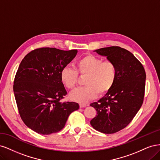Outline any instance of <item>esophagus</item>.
<instances>
[{
    "mask_svg": "<svg viewBox=\"0 0 160 160\" xmlns=\"http://www.w3.org/2000/svg\"><path fill=\"white\" fill-rule=\"evenodd\" d=\"M79 106H80L81 108H85L86 106H87V105L85 104V103H80Z\"/></svg>",
    "mask_w": 160,
    "mask_h": 160,
    "instance_id": "1",
    "label": "esophagus"
}]
</instances>
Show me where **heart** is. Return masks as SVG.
Masks as SVG:
<instances>
[{
    "mask_svg": "<svg viewBox=\"0 0 160 160\" xmlns=\"http://www.w3.org/2000/svg\"><path fill=\"white\" fill-rule=\"evenodd\" d=\"M85 76L83 88L71 92L70 98L80 103H85L95 99L98 93L104 95L115 85L118 69L114 62L101 58L88 55L81 58L75 64V69L65 67L61 71V80L66 88L74 89L79 81V75Z\"/></svg>",
    "mask_w": 160,
    "mask_h": 160,
    "instance_id": "b5f03b06",
    "label": "heart"
}]
</instances>
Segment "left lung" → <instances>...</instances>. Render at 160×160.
Wrapping results in <instances>:
<instances>
[{
	"mask_svg": "<svg viewBox=\"0 0 160 160\" xmlns=\"http://www.w3.org/2000/svg\"><path fill=\"white\" fill-rule=\"evenodd\" d=\"M94 51L114 62L118 77L112 89L103 98L90 104L98 113L90 123L101 133H114L126 127L142 107L146 71L137 58L123 48L112 46Z\"/></svg>",
	"mask_w": 160,
	"mask_h": 160,
	"instance_id": "8db88e82",
	"label": "left lung"
}]
</instances>
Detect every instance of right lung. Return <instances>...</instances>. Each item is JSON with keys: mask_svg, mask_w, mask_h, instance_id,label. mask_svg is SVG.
<instances>
[{"mask_svg": "<svg viewBox=\"0 0 160 160\" xmlns=\"http://www.w3.org/2000/svg\"><path fill=\"white\" fill-rule=\"evenodd\" d=\"M76 49L38 48L22 60L14 77L13 91L19 115L28 128L49 135L64 128L69 115L79 108L75 102H61L67 91L61 70L73 59Z\"/></svg>", "mask_w": 160, "mask_h": 160, "instance_id": "1", "label": "right lung"}]
</instances>
